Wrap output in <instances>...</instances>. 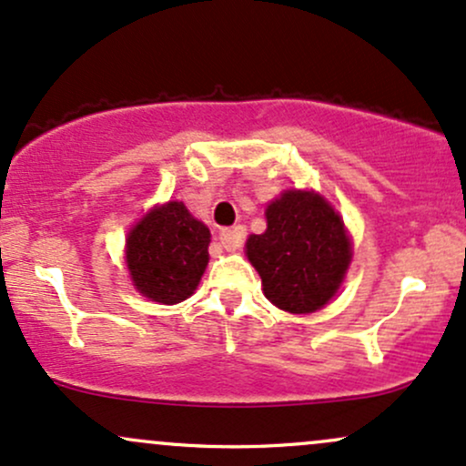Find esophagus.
I'll list each match as a JSON object with an SVG mask.
<instances>
[{
  "label": "esophagus",
  "instance_id": "34e87169",
  "mask_svg": "<svg viewBox=\"0 0 466 466\" xmlns=\"http://www.w3.org/2000/svg\"><path fill=\"white\" fill-rule=\"evenodd\" d=\"M244 239H247V228L244 227L222 228V231H219V244H222V248L228 250V253H235V250L242 248Z\"/></svg>",
  "mask_w": 466,
  "mask_h": 466
}]
</instances>
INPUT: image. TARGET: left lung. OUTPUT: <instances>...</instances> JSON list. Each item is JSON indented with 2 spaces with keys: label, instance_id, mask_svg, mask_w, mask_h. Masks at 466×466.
<instances>
[{
  "label": "left lung",
  "instance_id": "left-lung-1",
  "mask_svg": "<svg viewBox=\"0 0 466 466\" xmlns=\"http://www.w3.org/2000/svg\"><path fill=\"white\" fill-rule=\"evenodd\" d=\"M266 222L264 233L248 238L247 255L268 301L292 315L326 306L352 258L334 208L317 193L286 191L266 208Z\"/></svg>",
  "mask_w": 466,
  "mask_h": 466
}]
</instances>
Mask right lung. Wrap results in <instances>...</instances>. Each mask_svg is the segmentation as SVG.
Wrapping results in <instances>:
<instances>
[{
  "instance_id": "add662e5",
  "label": "right lung",
  "mask_w": 466,
  "mask_h": 466,
  "mask_svg": "<svg viewBox=\"0 0 466 466\" xmlns=\"http://www.w3.org/2000/svg\"><path fill=\"white\" fill-rule=\"evenodd\" d=\"M208 242V228L182 202L154 208L127 239V268L134 286L151 301H185L205 273Z\"/></svg>"
}]
</instances>
